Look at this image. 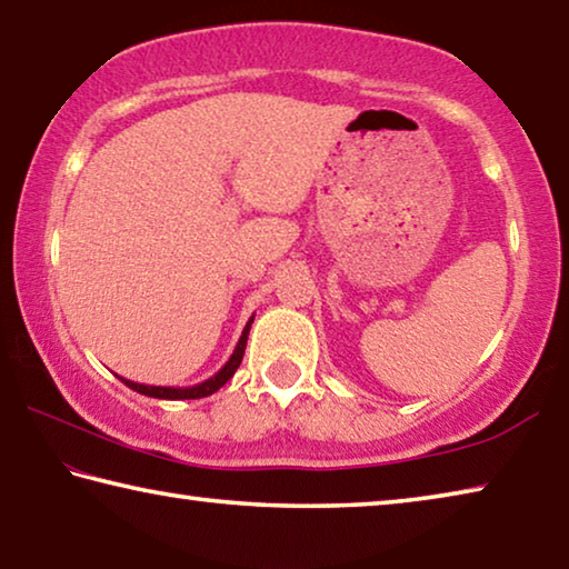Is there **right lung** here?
<instances>
[{"label": "right lung", "instance_id": "1", "mask_svg": "<svg viewBox=\"0 0 569 569\" xmlns=\"http://www.w3.org/2000/svg\"><path fill=\"white\" fill-rule=\"evenodd\" d=\"M250 323H253V316H250V321L246 323V329H243V333H240L236 349H233V353H230V359L226 361L223 369H220L218 373H213V377H210V379L196 383V387H148V383H138V381H130V379H122V377H118V379L124 383V387H130L132 391H138V393H146V397H152V399L178 401V399H203V397H210V393H216L230 377H233V373L238 371L240 361H243Z\"/></svg>", "mask_w": 569, "mask_h": 569}]
</instances>
